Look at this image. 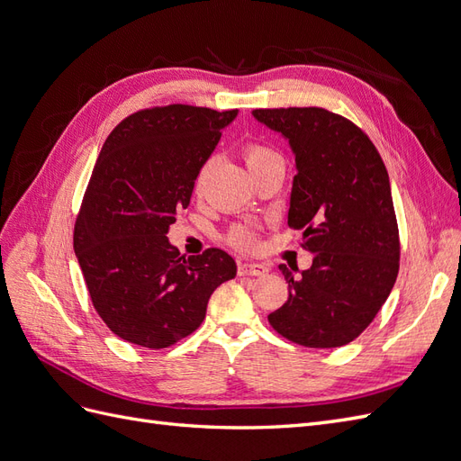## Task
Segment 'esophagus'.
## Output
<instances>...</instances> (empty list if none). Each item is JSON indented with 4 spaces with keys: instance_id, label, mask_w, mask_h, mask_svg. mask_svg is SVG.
I'll return each instance as SVG.
<instances>
[{
    "instance_id": "esophagus-1",
    "label": "esophagus",
    "mask_w": 461,
    "mask_h": 461,
    "mask_svg": "<svg viewBox=\"0 0 461 461\" xmlns=\"http://www.w3.org/2000/svg\"><path fill=\"white\" fill-rule=\"evenodd\" d=\"M267 273V267L261 263H240L239 265V275L240 276H261Z\"/></svg>"
}]
</instances>
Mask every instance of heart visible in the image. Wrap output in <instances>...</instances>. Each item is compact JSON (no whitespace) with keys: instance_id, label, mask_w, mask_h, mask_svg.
Here are the masks:
<instances>
[{"instance_id":"b5f03b06","label":"heart","mask_w":461,"mask_h":461,"mask_svg":"<svg viewBox=\"0 0 461 461\" xmlns=\"http://www.w3.org/2000/svg\"><path fill=\"white\" fill-rule=\"evenodd\" d=\"M242 156H244V161L248 165L249 173H256L259 169H263V167H269L273 163H281L283 158L278 156V153L275 149H271L269 146H263V144H248L244 149H242ZM203 173L205 169H202V173L198 175L196 178V190H200L202 186V180H203ZM229 242L236 248H242V249H248L252 248L256 239H254V232L249 229H244V227H236L230 230L229 234Z\"/></svg>"}]
</instances>
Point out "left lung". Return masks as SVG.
Segmentation results:
<instances>
[{
	"mask_svg": "<svg viewBox=\"0 0 461 461\" xmlns=\"http://www.w3.org/2000/svg\"><path fill=\"white\" fill-rule=\"evenodd\" d=\"M296 158L288 227L303 230L313 263L302 276L278 265L288 300L269 315L285 339L339 348L379 313L400 267L398 222L386 167L369 136L321 107L254 109Z\"/></svg>",
	"mask_w": 461,
	"mask_h": 461,
	"instance_id": "obj_1",
	"label": "left lung"
}]
</instances>
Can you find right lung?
I'll list each match as a JSON object with an SVG mask.
<instances>
[{"label":"right lung","mask_w":461,"mask_h":461,"mask_svg":"<svg viewBox=\"0 0 461 461\" xmlns=\"http://www.w3.org/2000/svg\"><path fill=\"white\" fill-rule=\"evenodd\" d=\"M236 115L173 104L136 111L107 136L73 240L94 308L119 339L151 350L183 340L213 290L236 276L222 249L186 259L167 239Z\"/></svg>","instance_id":"1"}]
</instances>
